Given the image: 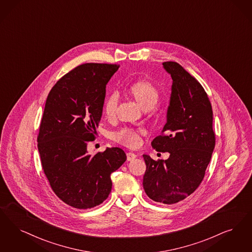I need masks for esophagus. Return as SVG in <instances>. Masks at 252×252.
I'll list each match as a JSON object with an SVG mask.
<instances>
[{
  "instance_id": "obj_1",
  "label": "esophagus",
  "mask_w": 252,
  "mask_h": 252,
  "mask_svg": "<svg viewBox=\"0 0 252 252\" xmlns=\"http://www.w3.org/2000/svg\"><path fill=\"white\" fill-rule=\"evenodd\" d=\"M126 158H127L128 161H131V160H134L137 158V155L135 153H133V152H128L126 154Z\"/></svg>"
}]
</instances>
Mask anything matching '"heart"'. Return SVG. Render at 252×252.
I'll return each instance as SVG.
<instances>
[{"instance_id":"obj_1","label":"heart","mask_w":252,"mask_h":252,"mask_svg":"<svg viewBox=\"0 0 252 252\" xmlns=\"http://www.w3.org/2000/svg\"><path fill=\"white\" fill-rule=\"evenodd\" d=\"M132 95L141 104L144 110H151L159 100V92L150 81L141 80L132 83L129 87ZM119 103V93L112 91L106 97L103 105V112L108 119L115 116ZM146 132L143 128L124 126L112 133L113 141L128 147H137L141 143V137Z\"/></svg>"}]
</instances>
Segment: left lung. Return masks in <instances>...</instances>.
I'll return each instance as SVG.
<instances>
[{
    "label": "left lung",
    "instance_id": "8db88e82",
    "mask_svg": "<svg viewBox=\"0 0 252 252\" xmlns=\"http://www.w3.org/2000/svg\"><path fill=\"white\" fill-rule=\"evenodd\" d=\"M172 79L167 123L152 141L158 152H169L167 160L143 155L146 171L143 189L153 201H181L201 185L216 144L213 111L201 83L176 62H164Z\"/></svg>",
    "mask_w": 252,
    "mask_h": 252
}]
</instances>
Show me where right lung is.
<instances>
[{"mask_svg":"<svg viewBox=\"0 0 252 252\" xmlns=\"http://www.w3.org/2000/svg\"><path fill=\"white\" fill-rule=\"evenodd\" d=\"M115 63H82L57 81L48 94L37 136L42 169L51 189L78 209L99 205L111 193V174L126 160L121 148L87 154L95 140L106 85Z\"/></svg>","mask_w":252,"mask_h":252,"instance_id":"1","label":"right lung"}]
</instances>
